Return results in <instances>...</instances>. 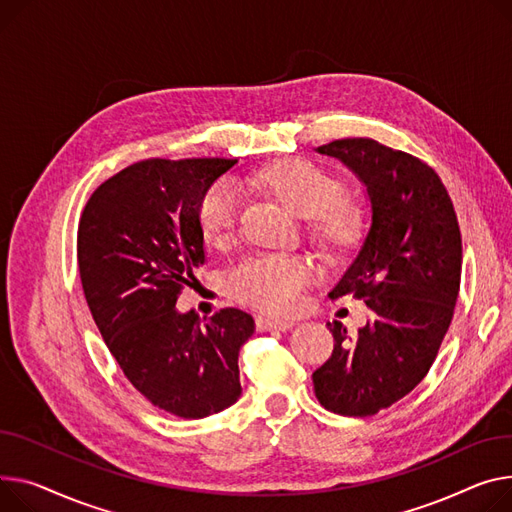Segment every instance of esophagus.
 I'll use <instances>...</instances> for the list:
<instances>
[{
  "instance_id": "1",
  "label": "esophagus",
  "mask_w": 512,
  "mask_h": 512,
  "mask_svg": "<svg viewBox=\"0 0 512 512\" xmlns=\"http://www.w3.org/2000/svg\"><path fill=\"white\" fill-rule=\"evenodd\" d=\"M294 325L292 319H274V317H259L257 319V329L259 331H271V329H280L286 331Z\"/></svg>"
}]
</instances>
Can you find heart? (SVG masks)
<instances>
[{
  "label": "heart",
  "instance_id": "obj_1",
  "mask_svg": "<svg viewBox=\"0 0 512 512\" xmlns=\"http://www.w3.org/2000/svg\"><path fill=\"white\" fill-rule=\"evenodd\" d=\"M259 185L276 193L298 216L311 218V234L329 249L348 247L360 228L358 210L342 199L344 185L309 160H286L257 175ZM243 210V193L230 179H220L201 193L195 218L203 234L224 243L234 234ZM317 278V267L302 255L259 253L238 261L226 278L228 290L267 313L294 309L298 294Z\"/></svg>",
  "mask_w": 512,
  "mask_h": 512
}]
</instances>
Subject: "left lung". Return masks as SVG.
<instances>
[{
  "instance_id": "1",
  "label": "left lung",
  "mask_w": 512,
  "mask_h": 512,
  "mask_svg": "<svg viewBox=\"0 0 512 512\" xmlns=\"http://www.w3.org/2000/svg\"><path fill=\"white\" fill-rule=\"evenodd\" d=\"M366 185L372 224L331 298L364 300L370 321L350 337L329 323L333 352L313 372L325 410L366 418L426 377L451 325L461 284V230L453 201L424 160L368 138L317 148Z\"/></svg>"
}]
</instances>
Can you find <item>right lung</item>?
Listing matches in <instances>:
<instances>
[{
    "instance_id": "add662e5",
    "label": "right lung",
    "mask_w": 512,
    "mask_h": 512,
    "mask_svg": "<svg viewBox=\"0 0 512 512\" xmlns=\"http://www.w3.org/2000/svg\"><path fill=\"white\" fill-rule=\"evenodd\" d=\"M236 160L150 158L129 164L88 199L78 267L92 319L127 381L154 407L197 420L241 397L238 350L253 317L220 309L208 319L175 304L203 265L201 193Z\"/></svg>"
}]
</instances>
